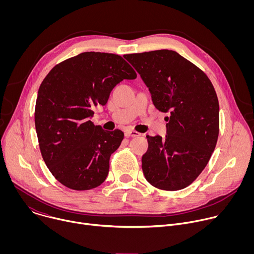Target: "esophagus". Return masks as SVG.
<instances>
[{"label": "esophagus", "mask_w": 254, "mask_h": 254, "mask_svg": "<svg viewBox=\"0 0 254 254\" xmlns=\"http://www.w3.org/2000/svg\"><path fill=\"white\" fill-rule=\"evenodd\" d=\"M125 135H126L127 137H135V136H138V135H140V133H139V132H137V131H135V130L127 129V130H126V132H125Z\"/></svg>", "instance_id": "1"}]
</instances>
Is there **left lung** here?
Returning <instances> with one entry per match:
<instances>
[{"label":"left lung","mask_w":254,"mask_h":254,"mask_svg":"<svg viewBox=\"0 0 254 254\" xmlns=\"http://www.w3.org/2000/svg\"><path fill=\"white\" fill-rule=\"evenodd\" d=\"M137 71L166 117L167 134L148 137L141 168L154 187L177 191L192 184L207 166L219 134V102L208 76L173 50L124 56Z\"/></svg>","instance_id":"1"}]
</instances>
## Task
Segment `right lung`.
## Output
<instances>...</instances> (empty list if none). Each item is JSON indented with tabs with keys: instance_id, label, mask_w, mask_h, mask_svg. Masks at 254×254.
<instances>
[{
	"instance_id": "add662e5",
	"label": "right lung",
	"mask_w": 254,
	"mask_h": 254,
	"mask_svg": "<svg viewBox=\"0 0 254 254\" xmlns=\"http://www.w3.org/2000/svg\"><path fill=\"white\" fill-rule=\"evenodd\" d=\"M134 78L135 71L122 56L84 52L55 65L42 81L36 132L46 166L65 187L85 191L105 181L110 158L125 134L94 126L92 108L105 105L118 83Z\"/></svg>"
}]
</instances>
